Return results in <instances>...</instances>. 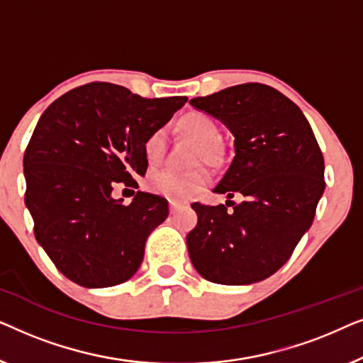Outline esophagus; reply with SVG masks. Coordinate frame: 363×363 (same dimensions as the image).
I'll return each mask as SVG.
<instances>
[{"instance_id":"obj_1","label":"esophagus","mask_w":363,"mask_h":363,"mask_svg":"<svg viewBox=\"0 0 363 363\" xmlns=\"http://www.w3.org/2000/svg\"><path fill=\"white\" fill-rule=\"evenodd\" d=\"M168 206H170V213L173 215V213H177L178 210H180V208H183L185 205H183V203H180V201L170 200V201H168Z\"/></svg>"}]
</instances>
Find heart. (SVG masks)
I'll return each instance as SVG.
<instances>
[{
  "instance_id": "obj_1",
  "label": "heart",
  "mask_w": 363,
  "mask_h": 363,
  "mask_svg": "<svg viewBox=\"0 0 363 363\" xmlns=\"http://www.w3.org/2000/svg\"><path fill=\"white\" fill-rule=\"evenodd\" d=\"M180 130L195 140L200 145L198 150V160L210 163L218 162L216 143L220 140V127L210 116L201 112H190L183 116L178 122ZM143 153L150 165H157L165 155V132L155 130L147 137L143 143ZM211 177L206 170H193L186 173H178L173 170H158L148 177V188L157 195L172 198V200H190L198 195L208 183Z\"/></svg>"
}]
</instances>
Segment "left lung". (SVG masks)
<instances>
[{"label":"left lung","mask_w":363,"mask_h":363,"mask_svg":"<svg viewBox=\"0 0 363 363\" xmlns=\"http://www.w3.org/2000/svg\"><path fill=\"white\" fill-rule=\"evenodd\" d=\"M190 106L235 137V157L213 190L226 195L233 210L193 203L191 264L216 284H255L286 264L309 231L325 188L324 157L301 108L264 84L223 89ZM235 194L241 203L230 201Z\"/></svg>","instance_id":"8db88e82"}]
</instances>
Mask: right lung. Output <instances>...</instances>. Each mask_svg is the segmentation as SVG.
I'll list each match as a JSON object with an SVG mask.
<instances>
[{
  "mask_svg": "<svg viewBox=\"0 0 363 363\" xmlns=\"http://www.w3.org/2000/svg\"><path fill=\"white\" fill-rule=\"evenodd\" d=\"M186 97L143 99L108 82L72 89L39 118L24 152V203L34 236L67 279L89 289L135 274L150 233L168 216L165 198L137 191L130 205L117 183L138 186L143 143ZM135 193V191H133Z\"/></svg>",
  "mask_w": 363,
  "mask_h": 363,
  "instance_id": "1",
  "label": "right lung"
}]
</instances>
